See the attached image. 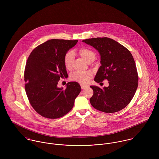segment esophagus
Listing matches in <instances>:
<instances>
[{"instance_id":"esophagus-1","label":"esophagus","mask_w":159,"mask_h":159,"mask_svg":"<svg viewBox=\"0 0 159 159\" xmlns=\"http://www.w3.org/2000/svg\"><path fill=\"white\" fill-rule=\"evenodd\" d=\"M81 89H84V88H86V87H88V86H86V85L81 84Z\"/></svg>"}]
</instances>
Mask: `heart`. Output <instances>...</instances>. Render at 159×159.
Segmentation results:
<instances>
[{
    "label": "heart",
    "mask_w": 159,
    "mask_h": 159,
    "mask_svg": "<svg viewBox=\"0 0 159 159\" xmlns=\"http://www.w3.org/2000/svg\"><path fill=\"white\" fill-rule=\"evenodd\" d=\"M79 53L80 56L88 62L90 63L94 61L95 59V52L86 48H81L79 50ZM74 52L73 51L67 52L64 59V62L66 68L70 70L72 67V64L74 61ZM92 74L89 71H74L70 76L71 80L80 83L81 84L86 83L89 79L91 78Z\"/></svg>",
    "instance_id": "b5f03b06"
}]
</instances>
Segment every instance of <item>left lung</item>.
<instances>
[{
	"instance_id": "obj_1",
	"label": "left lung",
	"mask_w": 159,
	"mask_h": 159,
	"mask_svg": "<svg viewBox=\"0 0 159 159\" xmlns=\"http://www.w3.org/2000/svg\"><path fill=\"white\" fill-rule=\"evenodd\" d=\"M94 48L100 56L101 66L94 81L107 80L108 87L103 89L91 86L93 94L90 98L92 106L107 113H116L127 107L133 98L138 84L136 65L131 52L111 39L92 38L82 41Z\"/></svg>"
}]
</instances>
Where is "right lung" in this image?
Instances as JSON below:
<instances>
[{"mask_svg":"<svg viewBox=\"0 0 159 159\" xmlns=\"http://www.w3.org/2000/svg\"><path fill=\"white\" fill-rule=\"evenodd\" d=\"M77 42V40L51 39L36 47L27 59L25 92L33 108L45 117L57 119L68 113L81 91L75 81L68 82L65 89L57 87L60 78L68 77L64 56Z\"/></svg>","mask_w":159,"mask_h":159,"instance_id":"obj_1","label":"right lung"}]
</instances>
